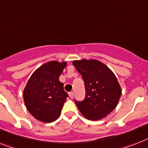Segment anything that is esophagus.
I'll use <instances>...</instances> for the list:
<instances>
[{"instance_id":"obj_1","label":"esophagus","mask_w":148,"mask_h":148,"mask_svg":"<svg viewBox=\"0 0 148 148\" xmlns=\"http://www.w3.org/2000/svg\"><path fill=\"white\" fill-rule=\"evenodd\" d=\"M69 97H70V98H73V92H69Z\"/></svg>"}]
</instances>
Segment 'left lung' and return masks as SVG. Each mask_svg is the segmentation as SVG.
Instances as JSON below:
<instances>
[{"mask_svg": "<svg viewBox=\"0 0 148 148\" xmlns=\"http://www.w3.org/2000/svg\"><path fill=\"white\" fill-rule=\"evenodd\" d=\"M73 64L82 76L85 97L75 103L85 118L99 120L116 107L122 90L116 77L110 68L97 60H74Z\"/></svg>", "mask_w": 148, "mask_h": 148, "instance_id": "obj_1", "label": "left lung"}]
</instances>
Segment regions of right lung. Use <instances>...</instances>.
Wrapping results in <instances>:
<instances>
[{
    "instance_id": "right-lung-1",
    "label": "right lung",
    "mask_w": 148,
    "mask_h": 148,
    "mask_svg": "<svg viewBox=\"0 0 148 148\" xmlns=\"http://www.w3.org/2000/svg\"><path fill=\"white\" fill-rule=\"evenodd\" d=\"M66 62L50 61L38 68L29 78L23 91L28 111L38 120L51 123L60 116L69 97L59 77Z\"/></svg>"
}]
</instances>
